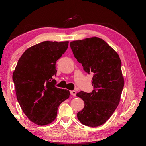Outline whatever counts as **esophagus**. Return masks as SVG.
<instances>
[{
    "label": "esophagus",
    "mask_w": 146,
    "mask_h": 146,
    "mask_svg": "<svg viewBox=\"0 0 146 146\" xmlns=\"http://www.w3.org/2000/svg\"><path fill=\"white\" fill-rule=\"evenodd\" d=\"M70 94L71 95H73V97H76V92L75 90H72V91H70Z\"/></svg>",
    "instance_id": "esophagus-1"
}]
</instances>
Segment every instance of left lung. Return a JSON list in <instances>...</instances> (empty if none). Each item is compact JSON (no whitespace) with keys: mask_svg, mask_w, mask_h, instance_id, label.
<instances>
[{"mask_svg":"<svg viewBox=\"0 0 146 146\" xmlns=\"http://www.w3.org/2000/svg\"><path fill=\"white\" fill-rule=\"evenodd\" d=\"M70 47L83 70L94 74V90L76 94L85 103L77 117L85 125L100 126L112 115L120 100L124 78L120 57L106 42L97 37L71 41Z\"/></svg>","mask_w":146,"mask_h":146,"instance_id":"obj_1","label":"left lung"}]
</instances>
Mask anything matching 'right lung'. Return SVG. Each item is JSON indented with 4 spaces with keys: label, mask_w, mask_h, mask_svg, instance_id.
<instances>
[{
    "label": "right lung",
    "mask_w": 146,
    "mask_h": 146,
    "mask_svg": "<svg viewBox=\"0 0 146 146\" xmlns=\"http://www.w3.org/2000/svg\"><path fill=\"white\" fill-rule=\"evenodd\" d=\"M69 41H43L27 49L12 75L15 94L23 112L38 125L52 123L58 108L70 92L55 86L52 76L56 63L68 48Z\"/></svg>",
    "instance_id": "add662e5"
}]
</instances>
